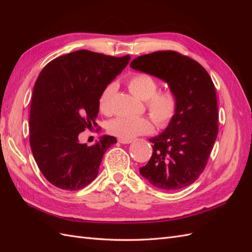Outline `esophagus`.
<instances>
[{
	"label": "esophagus",
	"mask_w": 252,
	"mask_h": 252,
	"mask_svg": "<svg viewBox=\"0 0 252 252\" xmlns=\"http://www.w3.org/2000/svg\"><path fill=\"white\" fill-rule=\"evenodd\" d=\"M119 142L121 144H130L132 142V140H122V139H119Z\"/></svg>",
	"instance_id": "esophagus-1"
}]
</instances>
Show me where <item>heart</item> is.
<instances>
[{
	"label": "heart",
	"instance_id": "obj_1",
	"mask_svg": "<svg viewBox=\"0 0 252 252\" xmlns=\"http://www.w3.org/2000/svg\"><path fill=\"white\" fill-rule=\"evenodd\" d=\"M127 87L130 93L145 101V107L157 127L165 128L177 116L179 97L171 88L158 91V82L147 73H134L127 80ZM116 90L114 84L106 86L98 97V107L104 113L110 111L111 96ZM152 123L145 117L123 118L111 120L107 131L122 140H132L135 136L152 131Z\"/></svg>",
	"mask_w": 252,
	"mask_h": 252
}]
</instances>
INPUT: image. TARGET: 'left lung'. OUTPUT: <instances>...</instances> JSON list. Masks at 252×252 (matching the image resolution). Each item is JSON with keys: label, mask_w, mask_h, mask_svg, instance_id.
I'll list each match as a JSON object with an SVG mask.
<instances>
[{"label": "left lung", "mask_w": 252, "mask_h": 252, "mask_svg": "<svg viewBox=\"0 0 252 252\" xmlns=\"http://www.w3.org/2000/svg\"><path fill=\"white\" fill-rule=\"evenodd\" d=\"M130 67L164 80L179 97L177 116L149 140L152 156L140 173L162 190L192 184L207 165L219 132L215 84L200 63L172 50L140 56Z\"/></svg>", "instance_id": "obj_1"}]
</instances>
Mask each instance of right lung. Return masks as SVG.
I'll return each instance as SVG.
<instances>
[{
  "instance_id": "right-lung-1",
  "label": "right lung",
  "mask_w": 252,
  "mask_h": 252,
  "mask_svg": "<svg viewBox=\"0 0 252 252\" xmlns=\"http://www.w3.org/2000/svg\"><path fill=\"white\" fill-rule=\"evenodd\" d=\"M121 58L78 50L52 60L37 77L29 118V142L46 180L64 190H79L97 175L103 156L114 136L103 135L93 146L79 143V134L96 127L98 97L127 66Z\"/></svg>"
}]
</instances>
